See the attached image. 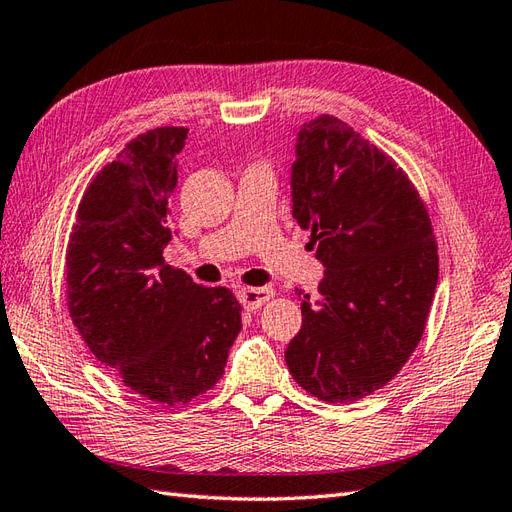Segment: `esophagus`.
<instances>
[{"mask_svg":"<svg viewBox=\"0 0 512 512\" xmlns=\"http://www.w3.org/2000/svg\"><path fill=\"white\" fill-rule=\"evenodd\" d=\"M272 288H242L237 292V299L246 307V310H259L261 305L270 301Z\"/></svg>","mask_w":512,"mask_h":512,"instance_id":"34e87169","label":"esophagus"}]
</instances>
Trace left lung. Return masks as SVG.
I'll return each instance as SVG.
<instances>
[{"instance_id":"8db88e82","label":"left lung","mask_w":512,"mask_h":512,"mask_svg":"<svg viewBox=\"0 0 512 512\" xmlns=\"http://www.w3.org/2000/svg\"><path fill=\"white\" fill-rule=\"evenodd\" d=\"M292 216L325 275L303 294L288 349L296 384L327 403L386 386L423 336L438 281L430 216L410 178L351 126L320 115L296 130Z\"/></svg>"}]
</instances>
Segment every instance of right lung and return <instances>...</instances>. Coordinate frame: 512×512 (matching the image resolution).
<instances>
[{
  "label": "right lung",
  "mask_w": 512,
  "mask_h": 512,
  "mask_svg": "<svg viewBox=\"0 0 512 512\" xmlns=\"http://www.w3.org/2000/svg\"><path fill=\"white\" fill-rule=\"evenodd\" d=\"M187 128L148 130L93 178L67 251V305L82 340L159 406L216 386L242 329L227 288H202L163 259Z\"/></svg>",
  "instance_id": "add662e5"
}]
</instances>
